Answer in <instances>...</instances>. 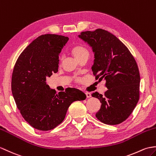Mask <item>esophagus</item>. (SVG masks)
Returning a JSON list of instances; mask_svg holds the SVG:
<instances>
[{
    "label": "esophagus",
    "instance_id": "1",
    "mask_svg": "<svg viewBox=\"0 0 156 156\" xmlns=\"http://www.w3.org/2000/svg\"><path fill=\"white\" fill-rule=\"evenodd\" d=\"M85 94H86V97H87V98H90V97H92L91 94H90V92H86Z\"/></svg>",
    "mask_w": 156,
    "mask_h": 156
}]
</instances>
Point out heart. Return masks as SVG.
Returning <instances> with one entry per match:
<instances>
[{
    "mask_svg": "<svg viewBox=\"0 0 156 156\" xmlns=\"http://www.w3.org/2000/svg\"><path fill=\"white\" fill-rule=\"evenodd\" d=\"M70 52L77 60L86 56H89V51L84 44H78L74 46L70 50Z\"/></svg>",
    "mask_w": 156,
    "mask_h": 156,
    "instance_id": "b5f03b06",
    "label": "heart"
}]
</instances>
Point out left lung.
I'll return each instance as SVG.
<instances>
[{"mask_svg": "<svg viewBox=\"0 0 156 156\" xmlns=\"http://www.w3.org/2000/svg\"><path fill=\"white\" fill-rule=\"evenodd\" d=\"M78 37L92 47L94 60L92 67L96 79L106 81L104 96H92L102 103L96 117L104 124L116 125L125 121L140 98V76L131 52L119 40L107 30L82 32Z\"/></svg>", "mask_w": 156, "mask_h": 156, "instance_id": "1", "label": "left lung"}]
</instances>
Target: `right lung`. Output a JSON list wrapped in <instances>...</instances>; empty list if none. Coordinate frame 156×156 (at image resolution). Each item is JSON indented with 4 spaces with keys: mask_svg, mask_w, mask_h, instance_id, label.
I'll return each instance as SVG.
<instances>
[{
    "mask_svg": "<svg viewBox=\"0 0 156 156\" xmlns=\"http://www.w3.org/2000/svg\"><path fill=\"white\" fill-rule=\"evenodd\" d=\"M68 40L57 34L40 36L24 50L14 65V99L22 116L35 129L48 131L56 128L72 102L86 98L78 89L68 88L56 94L46 84V78L58 71L59 54Z\"/></svg>",
    "mask_w": 156,
    "mask_h": 156,
    "instance_id": "add662e5",
    "label": "right lung"
}]
</instances>
